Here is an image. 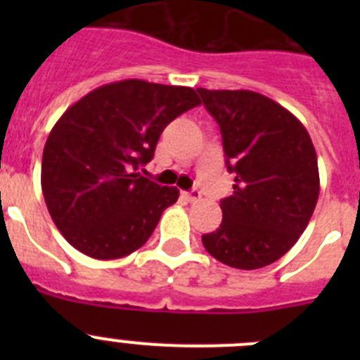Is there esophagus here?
Listing matches in <instances>:
<instances>
[{
	"label": "esophagus",
	"instance_id": "obj_1",
	"mask_svg": "<svg viewBox=\"0 0 360 360\" xmlns=\"http://www.w3.org/2000/svg\"><path fill=\"white\" fill-rule=\"evenodd\" d=\"M184 195H186V198L189 200V202H198V200L202 198V193H200L198 189H193L189 191V193H184Z\"/></svg>",
	"mask_w": 360,
	"mask_h": 360
}]
</instances>
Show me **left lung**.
<instances>
[{
  "label": "left lung",
  "instance_id": "1",
  "mask_svg": "<svg viewBox=\"0 0 360 360\" xmlns=\"http://www.w3.org/2000/svg\"><path fill=\"white\" fill-rule=\"evenodd\" d=\"M221 131L234 193L221 200L224 219L202 243L232 269L278 262L295 245L319 198L316 148L301 120L250 90L196 88Z\"/></svg>",
  "mask_w": 360,
  "mask_h": 360
}]
</instances>
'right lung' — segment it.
<instances>
[{"label": "right lung", "mask_w": 360, "mask_h": 360, "mask_svg": "<svg viewBox=\"0 0 360 360\" xmlns=\"http://www.w3.org/2000/svg\"><path fill=\"white\" fill-rule=\"evenodd\" d=\"M195 106L193 88L126 79L90 91L63 113L44 144L41 187L72 247L117 259L149 240L180 191L151 182L141 167L165 126Z\"/></svg>", "instance_id": "1"}]
</instances>
